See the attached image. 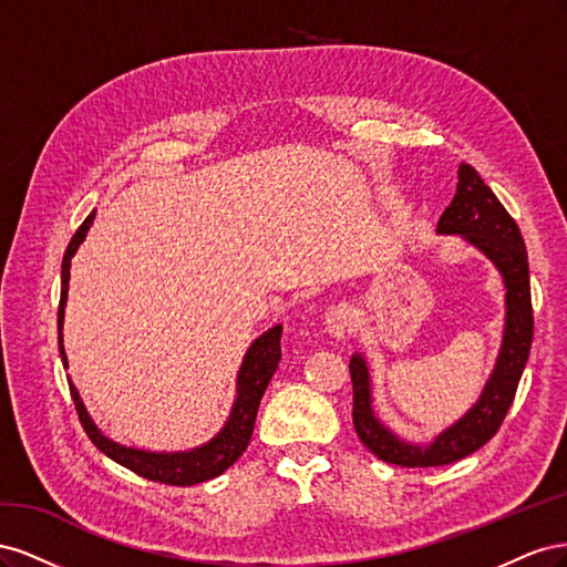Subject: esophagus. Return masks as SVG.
I'll return each mask as SVG.
<instances>
[{"label":"esophagus","instance_id":"1","mask_svg":"<svg viewBox=\"0 0 567 567\" xmlns=\"http://www.w3.org/2000/svg\"><path fill=\"white\" fill-rule=\"evenodd\" d=\"M323 326H326V333H329L331 338L342 340V338H348L354 331V315H352V310H350L348 305L331 307V310L326 312Z\"/></svg>","mask_w":567,"mask_h":567}]
</instances>
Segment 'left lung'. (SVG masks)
Segmentation results:
<instances>
[{
  "mask_svg": "<svg viewBox=\"0 0 567 567\" xmlns=\"http://www.w3.org/2000/svg\"><path fill=\"white\" fill-rule=\"evenodd\" d=\"M437 234H458L463 241L487 255L499 269L506 286V321L504 340L496 357L494 371L485 383L480 400L447 431H442L431 444H411L400 440L390 427L375 419L371 409V379L362 354H352V423L359 440L381 461L406 468L447 466L468 456L489 442L504 423L508 406L516 398L523 369L532 346V300L527 250L520 229L492 188L480 179L475 167L458 165V184L447 210L437 221Z\"/></svg>",
  "mask_w": 567,
  "mask_h": 567,
  "instance_id": "1",
  "label": "left lung"
}]
</instances>
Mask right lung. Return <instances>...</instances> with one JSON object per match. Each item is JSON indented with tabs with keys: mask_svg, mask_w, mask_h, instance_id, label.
Returning a JSON list of instances; mask_svg holds the SVG:
<instances>
[{
	"mask_svg": "<svg viewBox=\"0 0 567 567\" xmlns=\"http://www.w3.org/2000/svg\"><path fill=\"white\" fill-rule=\"evenodd\" d=\"M96 213H90V217L82 221L75 236L71 238V244L65 248L63 255V265H61V302H59V350L63 367H68L65 350H63V312H65V300H68V281H71V260L78 252L80 244L87 236L92 221ZM279 359H281V323L274 326V329L265 331L260 338H257L252 346L248 348L244 364L238 369V383H236V402L231 406V414L225 423V427L210 440L205 442L203 447H196L192 452H144V450H134L125 447V444H117L109 440L104 433L94 425L92 416L84 409L80 392L73 385V381H68L71 385L73 402L78 409L80 423L84 427V433L90 435V440L96 444V450L104 452L109 458H113L120 466L130 468L132 473L142 475L146 480H153V483H163V485H177V487H192L198 483H205V480H213L217 475L225 473L231 463L241 456L248 447L252 427H255V416L257 409H260L262 394L271 381L274 371L279 369Z\"/></svg>",
	"mask_w": 567,
	"mask_h": 567,
	"instance_id": "1",
	"label": "right lung"
}]
</instances>
